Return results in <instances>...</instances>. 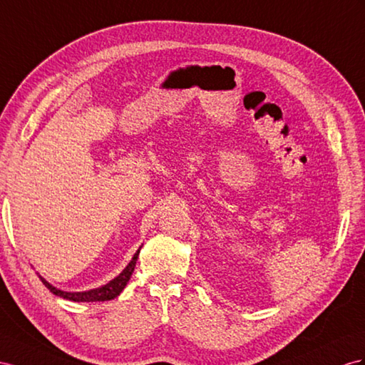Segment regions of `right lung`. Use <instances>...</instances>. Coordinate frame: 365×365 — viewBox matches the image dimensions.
Masks as SVG:
<instances>
[{"instance_id":"right-lung-1","label":"right lung","mask_w":365,"mask_h":365,"mask_svg":"<svg viewBox=\"0 0 365 365\" xmlns=\"http://www.w3.org/2000/svg\"><path fill=\"white\" fill-rule=\"evenodd\" d=\"M140 248H142V247H140ZM140 248L137 250V253L134 255L133 260H130V262L128 264V267L115 279H112L110 282H108L106 285H101L98 288L89 289V292H77V293L61 292V289L52 287L48 282V280L43 279L41 276H40V279H41V282L44 284V287H48L51 293H53L55 296H60L63 299H69V301H73V302H105V301H110V299L117 297L121 293V289L126 287L130 276H133L135 264H137V259H138Z\"/></svg>"}]
</instances>
